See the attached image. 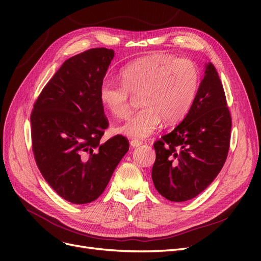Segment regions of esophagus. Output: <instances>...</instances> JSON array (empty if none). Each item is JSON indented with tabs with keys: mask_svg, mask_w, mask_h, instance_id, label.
Returning <instances> with one entry per match:
<instances>
[{
	"mask_svg": "<svg viewBox=\"0 0 261 261\" xmlns=\"http://www.w3.org/2000/svg\"><path fill=\"white\" fill-rule=\"evenodd\" d=\"M141 144V141L140 140H136V139H133L132 141H130V146L133 147V148H137V147H139Z\"/></svg>",
	"mask_w": 261,
	"mask_h": 261,
	"instance_id": "1",
	"label": "esophagus"
}]
</instances>
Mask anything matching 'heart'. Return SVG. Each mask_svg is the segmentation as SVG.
Instances as JSON below:
<instances>
[{
  "mask_svg": "<svg viewBox=\"0 0 261 261\" xmlns=\"http://www.w3.org/2000/svg\"><path fill=\"white\" fill-rule=\"evenodd\" d=\"M121 83L105 80L99 86L101 106L112 116L124 118L130 112V96H139L141 108L116 132L143 139L155 130L161 121L172 125L191 111L200 86V72L189 59L167 53L139 58L120 72Z\"/></svg>",
  "mask_w": 261,
  "mask_h": 261,
  "instance_id": "obj_1",
  "label": "heart"
}]
</instances>
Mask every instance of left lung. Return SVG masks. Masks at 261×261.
<instances>
[{
  "mask_svg": "<svg viewBox=\"0 0 261 261\" xmlns=\"http://www.w3.org/2000/svg\"><path fill=\"white\" fill-rule=\"evenodd\" d=\"M232 118L222 83L212 63L191 111L171 133L153 144L154 187L171 201H186L203 192L225 163Z\"/></svg>",
  "mask_w": 261,
  "mask_h": 261,
  "instance_id": "obj_1",
  "label": "left lung"
}]
</instances>
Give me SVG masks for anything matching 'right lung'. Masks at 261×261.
I'll list each match as a JSON object with an SVG mask.
<instances>
[{
  "mask_svg": "<svg viewBox=\"0 0 261 261\" xmlns=\"http://www.w3.org/2000/svg\"><path fill=\"white\" fill-rule=\"evenodd\" d=\"M113 58V50L96 48L66 60L31 112L38 168L58 195L72 203L96 200L129 149L122 135L100 141L109 121L98 90Z\"/></svg>",
  "mask_w": 261,
  "mask_h": 261,
  "instance_id": "add662e5",
  "label": "right lung"
}]
</instances>
